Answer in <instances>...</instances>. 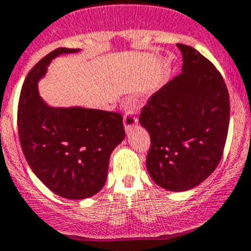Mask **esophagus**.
Returning <instances> with one entry per match:
<instances>
[{"instance_id":"1","label":"esophagus","mask_w":251,"mask_h":251,"mask_svg":"<svg viewBox=\"0 0 251 251\" xmlns=\"http://www.w3.org/2000/svg\"><path fill=\"white\" fill-rule=\"evenodd\" d=\"M136 124L137 118L136 115H135V111H133L132 109H128L127 111L125 112V115H124V126H125V130H131L133 126H136Z\"/></svg>"}]
</instances>
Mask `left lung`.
I'll use <instances>...</instances> for the list:
<instances>
[{"label": "left lung", "instance_id": "8db88e82", "mask_svg": "<svg viewBox=\"0 0 251 251\" xmlns=\"http://www.w3.org/2000/svg\"><path fill=\"white\" fill-rule=\"evenodd\" d=\"M182 73L151 95L139 121L150 133L146 166L158 186L192 189L221 162L230 116L228 88L212 62L186 44Z\"/></svg>", "mask_w": 251, "mask_h": 251}]
</instances>
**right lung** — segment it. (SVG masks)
<instances>
[{
  "label": "right lung",
  "instance_id": "obj_1",
  "mask_svg": "<svg viewBox=\"0 0 251 251\" xmlns=\"http://www.w3.org/2000/svg\"><path fill=\"white\" fill-rule=\"evenodd\" d=\"M74 51L78 49H54L29 70L18 100L17 125L21 147L34 175L58 196L84 200L104 187L110 154L125 137V128L120 112L55 109L39 98L37 83L49 62Z\"/></svg>",
  "mask_w": 251,
  "mask_h": 251
}]
</instances>
